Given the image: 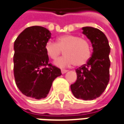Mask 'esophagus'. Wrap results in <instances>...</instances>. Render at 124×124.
Segmentation results:
<instances>
[{
  "label": "esophagus",
  "mask_w": 124,
  "mask_h": 124,
  "mask_svg": "<svg viewBox=\"0 0 124 124\" xmlns=\"http://www.w3.org/2000/svg\"><path fill=\"white\" fill-rule=\"evenodd\" d=\"M68 71L67 70H66V69H62L61 70V72H62V74H65V73H67Z\"/></svg>",
  "instance_id": "34e87169"
}]
</instances>
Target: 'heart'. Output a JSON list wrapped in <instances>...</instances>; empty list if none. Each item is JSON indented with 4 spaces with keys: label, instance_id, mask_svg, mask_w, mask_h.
<instances>
[{
    "label": "heart",
    "instance_id": "1",
    "mask_svg": "<svg viewBox=\"0 0 124 124\" xmlns=\"http://www.w3.org/2000/svg\"><path fill=\"white\" fill-rule=\"evenodd\" d=\"M45 50L47 56L53 60L64 51V56L55 62V65L60 68L85 64L91 55V46L87 40L68 34L58 37L57 43L48 40L45 45Z\"/></svg>",
    "mask_w": 124,
    "mask_h": 124
}]
</instances>
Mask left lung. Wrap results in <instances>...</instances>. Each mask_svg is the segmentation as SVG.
Wrapping results in <instances>:
<instances>
[{
	"label": "left lung",
	"mask_w": 124,
	"mask_h": 124,
	"mask_svg": "<svg viewBox=\"0 0 124 124\" xmlns=\"http://www.w3.org/2000/svg\"><path fill=\"white\" fill-rule=\"evenodd\" d=\"M85 36L91 40L93 54L85 64L76 69L77 78L71 90L78 99L92 100L100 97L109 81L110 47L105 33L91 26L82 28Z\"/></svg>",
	"instance_id": "1"
}]
</instances>
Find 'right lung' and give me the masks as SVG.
I'll return each instance as SVG.
<instances>
[{"label":"right lung","instance_id":"right-lung-1","mask_svg":"<svg viewBox=\"0 0 124 124\" xmlns=\"http://www.w3.org/2000/svg\"><path fill=\"white\" fill-rule=\"evenodd\" d=\"M51 33L45 27L25 29L14 43V76L19 91L24 95L40 100L46 98L53 81L62 73L49 63L45 45Z\"/></svg>","mask_w":124,"mask_h":124}]
</instances>
